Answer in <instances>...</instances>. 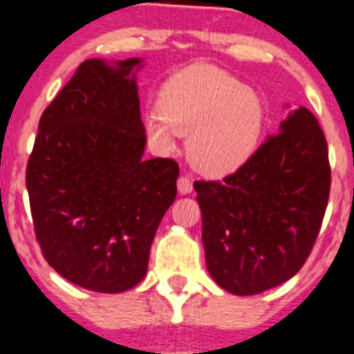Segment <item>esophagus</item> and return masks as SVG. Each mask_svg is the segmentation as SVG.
<instances>
[{"mask_svg":"<svg viewBox=\"0 0 354 354\" xmlns=\"http://www.w3.org/2000/svg\"><path fill=\"white\" fill-rule=\"evenodd\" d=\"M177 189H178V192L182 194V196H185V194H191L192 189H194L192 180H191V178H189V177H185V176L178 177V180H177Z\"/></svg>","mask_w":354,"mask_h":354,"instance_id":"34e87169","label":"esophagus"}]
</instances>
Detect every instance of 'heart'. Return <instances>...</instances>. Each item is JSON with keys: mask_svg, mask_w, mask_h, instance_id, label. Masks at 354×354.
<instances>
[{"mask_svg": "<svg viewBox=\"0 0 354 354\" xmlns=\"http://www.w3.org/2000/svg\"><path fill=\"white\" fill-rule=\"evenodd\" d=\"M265 127L260 96L230 72L194 64L163 82L157 113L145 118L148 138L163 150L187 135L189 160L199 172L221 177L245 165Z\"/></svg>", "mask_w": 354, "mask_h": 354, "instance_id": "obj_1", "label": "heart"}]
</instances>
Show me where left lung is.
<instances>
[{
	"instance_id": "obj_1",
	"label": "left lung",
	"mask_w": 354,
	"mask_h": 354,
	"mask_svg": "<svg viewBox=\"0 0 354 354\" xmlns=\"http://www.w3.org/2000/svg\"><path fill=\"white\" fill-rule=\"evenodd\" d=\"M329 187L328 142L304 106L236 172L194 182L214 282L234 295H254L292 279L313 252Z\"/></svg>"
}]
</instances>
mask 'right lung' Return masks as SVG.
Listing matches in <instances>:
<instances>
[{"mask_svg":"<svg viewBox=\"0 0 354 354\" xmlns=\"http://www.w3.org/2000/svg\"><path fill=\"white\" fill-rule=\"evenodd\" d=\"M84 60L47 106L26 165L35 236L57 273L118 294L147 275L157 227L177 196L172 158H143L133 69Z\"/></svg>","mask_w":354,"mask_h":354,"instance_id":"right-lung-1","label":"right lung"}]
</instances>
